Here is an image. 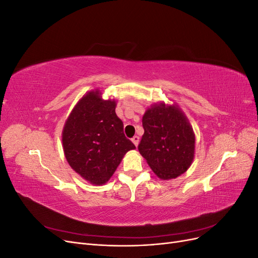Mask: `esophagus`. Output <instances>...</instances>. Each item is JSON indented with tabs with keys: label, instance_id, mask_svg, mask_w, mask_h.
I'll return each mask as SVG.
<instances>
[{
	"label": "esophagus",
	"instance_id": "obj_1",
	"mask_svg": "<svg viewBox=\"0 0 258 258\" xmlns=\"http://www.w3.org/2000/svg\"><path fill=\"white\" fill-rule=\"evenodd\" d=\"M131 140H132V142H134V144H135L136 146H138V144H139V141H140V138H139L138 136H135V137L132 138Z\"/></svg>",
	"mask_w": 258,
	"mask_h": 258
}]
</instances>
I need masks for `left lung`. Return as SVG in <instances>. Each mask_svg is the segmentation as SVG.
<instances>
[{
	"label": "left lung",
	"mask_w": 258,
	"mask_h": 258,
	"mask_svg": "<svg viewBox=\"0 0 258 258\" xmlns=\"http://www.w3.org/2000/svg\"><path fill=\"white\" fill-rule=\"evenodd\" d=\"M138 150L155 174L162 179L175 178L191 165L195 135L185 115L175 105L160 103L145 112Z\"/></svg>",
	"instance_id": "8db88e82"
}]
</instances>
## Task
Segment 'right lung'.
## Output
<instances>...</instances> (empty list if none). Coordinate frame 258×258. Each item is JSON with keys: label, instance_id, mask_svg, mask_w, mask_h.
<instances>
[{"label": "right lung", "instance_id": "right-lung-1", "mask_svg": "<svg viewBox=\"0 0 258 258\" xmlns=\"http://www.w3.org/2000/svg\"><path fill=\"white\" fill-rule=\"evenodd\" d=\"M115 107V101H104L98 90L90 91L73 108L62 132L69 165L95 185L106 183L124 154L136 148L124 137Z\"/></svg>", "mask_w": 258, "mask_h": 258}]
</instances>
